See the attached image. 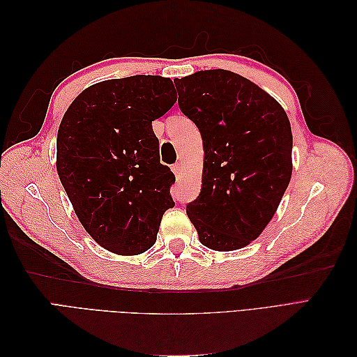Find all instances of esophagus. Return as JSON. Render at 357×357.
I'll return each instance as SVG.
<instances>
[{"instance_id": "esophagus-1", "label": "esophagus", "mask_w": 357, "mask_h": 357, "mask_svg": "<svg viewBox=\"0 0 357 357\" xmlns=\"http://www.w3.org/2000/svg\"><path fill=\"white\" fill-rule=\"evenodd\" d=\"M172 172H174V174L178 177L180 174H181V171H183V165L180 164V162H178V164H176V165H172Z\"/></svg>"}]
</instances>
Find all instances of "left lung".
I'll return each mask as SVG.
<instances>
[{
	"label": "left lung",
	"instance_id": "obj_1",
	"mask_svg": "<svg viewBox=\"0 0 357 357\" xmlns=\"http://www.w3.org/2000/svg\"><path fill=\"white\" fill-rule=\"evenodd\" d=\"M178 107L199 129L202 188L186 213L201 244L238 250L274 218L291 177V129L283 107L228 70L176 79Z\"/></svg>",
	"mask_w": 357,
	"mask_h": 357
}]
</instances>
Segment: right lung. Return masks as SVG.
Instances as JSON below:
<instances>
[{"label": "right lung", "instance_id": "1", "mask_svg": "<svg viewBox=\"0 0 357 357\" xmlns=\"http://www.w3.org/2000/svg\"><path fill=\"white\" fill-rule=\"evenodd\" d=\"M176 101L169 79L132 75L89 86L62 117L59 180L86 232L109 252L149 250L162 215L174 207L176 177L160 164L152 122Z\"/></svg>", "mask_w": 357, "mask_h": 357}]
</instances>
